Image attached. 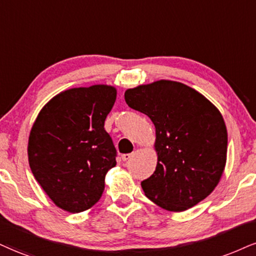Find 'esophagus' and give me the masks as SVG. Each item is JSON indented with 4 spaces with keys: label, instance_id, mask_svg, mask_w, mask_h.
<instances>
[{
    "label": "esophagus",
    "instance_id": "34e87169",
    "mask_svg": "<svg viewBox=\"0 0 256 256\" xmlns=\"http://www.w3.org/2000/svg\"><path fill=\"white\" fill-rule=\"evenodd\" d=\"M132 156H133L132 154H122V160L123 162H127V160L130 159Z\"/></svg>",
    "mask_w": 256,
    "mask_h": 256
}]
</instances>
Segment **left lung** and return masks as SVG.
I'll return each instance as SVG.
<instances>
[{
	"label": "left lung",
	"instance_id": "8db88e82",
	"mask_svg": "<svg viewBox=\"0 0 256 256\" xmlns=\"http://www.w3.org/2000/svg\"><path fill=\"white\" fill-rule=\"evenodd\" d=\"M124 100L156 126L158 164L141 182L144 194L174 212L206 198L226 162L228 133L220 110L198 91L173 80L128 89Z\"/></svg>",
	"mask_w": 256,
	"mask_h": 256
}]
</instances>
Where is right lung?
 Wrapping results in <instances>:
<instances>
[{"label": "right lung", "mask_w": 256, "mask_h": 256, "mask_svg": "<svg viewBox=\"0 0 256 256\" xmlns=\"http://www.w3.org/2000/svg\"><path fill=\"white\" fill-rule=\"evenodd\" d=\"M116 89L92 85L62 91L41 109L28 140L34 178L56 206L77 214L102 197L116 148L104 121Z\"/></svg>", "instance_id": "obj_1"}]
</instances>
